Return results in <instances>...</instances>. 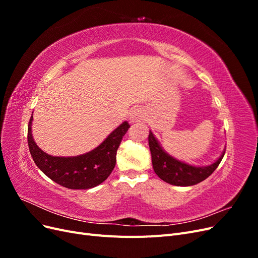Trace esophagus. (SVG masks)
Returning a JSON list of instances; mask_svg holds the SVG:
<instances>
[{
	"label": "esophagus",
	"instance_id": "esophagus-1",
	"mask_svg": "<svg viewBox=\"0 0 258 258\" xmlns=\"http://www.w3.org/2000/svg\"><path fill=\"white\" fill-rule=\"evenodd\" d=\"M143 117H144V111L141 107H138V108H135V110L131 112L129 120L131 123H136V122L141 121L143 119Z\"/></svg>",
	"mask_w": 258,
	"mask_h": 258
}]
</instances>
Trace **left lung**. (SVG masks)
<instances>
[{"mask_svg":"<svg viewBox=\"0 0 258 258\" xmlns=\"http://www.w3.org/2000/svg\"><path fill=\"white\" fill-rule=\"evenodd\" d=\"M148 145H150L152 154V163L155 173L162 181L175 186H191L205 181L214 172L225 155L224 148L220 157L209 166L189 165V163L176 159L163 150L157 138L151 130L148 135Z\"/></svg>","mask_w":258,"mask_h":258,"instance_id":"left-lung-1","label":"left lung"}]
</instances>
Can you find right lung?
I'll return each instance as SVG.
<instances>
[{
  "instance_id": "add662e5",
  "label": "right lung",
  "mask_w": 258,
  "mask_h": 258,
  "mask_svg": "<svg viewBox=\"0 0 258 258\" xmlns=\"http://www.w3.org/2000/svg\"><path fill=\"white\" fill-rule=\"evenodd\" d=\"M33 115V114H32ZM33 116L28 126V144L37 168L53 182L70 189H89L104 182L116 165V153L130 128L123 121L92 151L79 156H51L38 147L32 135Z\"/></svg>"
}]
</instances>
